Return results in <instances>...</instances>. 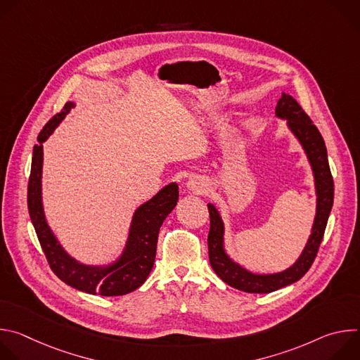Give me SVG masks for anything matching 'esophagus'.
Returning a JSON list of instances; mask_svg holds the SVG:
<instances>
[{"label": "esophagus", "mask_w": 360, "mask_h": 360, "mask_svg": "<svg viewBox=\"0 0 360 360\" xmlns=\"http://www.w3.org/2000/svg\"><path fill=\"white\" fill-rule=\"evenodd\" d=\"M186 188L192 193L203 195V193H207L210 191V184L207 182V179L202 178V176H193L186 182Z\"/></svg>", "instance_id": "34e87169"}]
</instances>
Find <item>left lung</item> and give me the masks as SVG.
I'll list each match as a JSON object with an SVG mask.
<instances>
[{"label": "left lung", "mask_w": 360, "mask_h": 360, "mask_svg": "<svg viewBox=\"0 0 360 360\" xmlns=\"http://www.w3.org/2000/svg\"><path fill=\"white\" fill-rule=\"evenodd\" d=\"M276 117L286 120V125L302 145L307 161H309L315 178L316 189V215L309 239L306 242L296 262L288 269L278 274H252L232 261L224 246L225 226L219 211L212 203H208L211 228L208 235L210 262L215 274L229 286L248 293H269L297 282L312 266L319 245L323 239L328 218L333 205V178L329 168L328 150L325 141L306 115L296 99L282 92L276 105Z\"/></svg>", "instance_id": "1"}]
</instances>
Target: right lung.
I'll return each instance as SVG.
<instances>
[{
  "mask_svg": "<svg viewBox=\"0 0 360 360\" xmlns=\"http://www.w3.org/2000/svg\"><path fill=\"white\" fill-rule=\"evenodd\" d=\"M67 102L61 112L51 118L38 135L32 150L28 181V212L41 248L53 272L67 285L81 292L101 296H121L138 289L155 262L160 228L178 202V184L171 182L135 211L127 245L120 258L110 265H85L74 259L48 226L42 207V143L74 108Z\"/></svg>",
  "mask_w": 360,
  "mask_h": 360,
  "instance_id": "right-lung-1",
  "label": "right lung"
}]
</instances>
